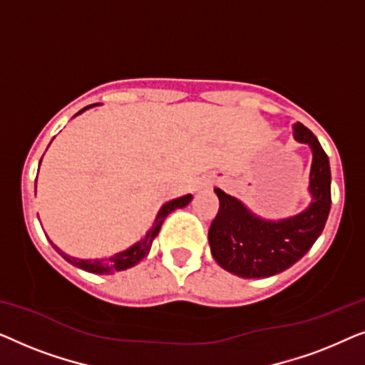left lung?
<instances>
[{"label":"left lung","mask_w":365,"mask_h":365,"mask_svg":"<svg viewBox=\"0 0 365 365\" xmlns=\"http://www.w3.org/2000/svg\"><path fill=\"white\" fill-rule=\"evenodd\" d=\"M294 138L312 149L306 211L282 221L257 217L236 197L214 189L219 197L217 216L209 227L212 257L227 272L259 279L279 274L296 264L321 236L331 211V168L329 158L311 129L294 124Z\"/></svg>","instance_id":"left-lung-1"}]
</instances>
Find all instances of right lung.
Segmentation results:
<instances>
[{
	"label": "right lung",
	"mask_w": 365,
	"mask_h": 365,
	"mask_svg": "<svg viewBox=\"0 0 365 365\" xmlns=\"http://www.w3.org/2000/svg\"><path fill=\"white\" fill-rule=\"evenodd\" d=\"M94 106V104H91ZM91 106H86L84 109H81L78 114H81L83 111H86L88 108ZM192 196L191 194H186V196H181L178 199H173V201H169L164 204V206L159 209L158 216H156V221H154L153 227L149 229L146 232V236H144L141 241H138L136 244H133L131 247L126 249V251H121L118 254H114V256L108 257V259H78V257H73V256H68L66 252H63L61 249L56 247L53 244V247L56 249V252L61 256L63 259H66L69 264H73V266H76L79 269H83V271L86 272H93V274H114V272H119V271H124V269H129L133 266H136V264L141 261L143 257L148 256L149 249H151V244L154 241V237L158 236L159 229H161L164 219L168 217L169 212H173L174 209L178 207H184L187 206L189 202H191Z\"/></svg>",
	"instance_id": "add662e5"
}]
</instances>
